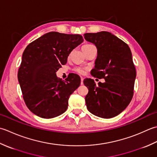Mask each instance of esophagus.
I'll return each instance as SVG.
<instances>
[{"label":"esophagus","instance_id":"obj_1","mask_svg":"<svg viewBox=\"0 0 157 157\" xmlns=\"http://www.w3.org/2000/svg\"><path fill=\"white\" fill-rule=\"evenodd\" d=\"M83 80H84V78H83L82 77H81V85L83 84Z\"/></svg>","mask_w":157,"mask_h":157}]
</instances>
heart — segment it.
<instances>
[{
    "label": "heart",
    "instance_id": "obj_1",
    "mask_svg": "<svg viewBox=\"0 0 157 157\" xmlns=\"http://www.w3.org/2000/svg\"><path fill=\"white\" fill-rule=\"evenodd\" d=\"M86 45H91V44H85L84 46H86ZM75 70L76 72L78 73V74H80V75L84 74V72H85V69L82 68H80V67H78V68H76L75 69Z\"/></svg>",
    "mask_w": 157,
    "mask_h": 157
}]
</instances>
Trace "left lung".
Returning <instances> with one entry per match:
<instances>
[{"label": "left lung", "instance_id": "8db88e82", "mask_svg": "<svg viewBox=\"0 0 157 157\" xmlns=\"http://www.w3.org/2000/svg\"><path fill=\"white\" fill-rule=\"evenodd\" d=\"M84 36L98 49L91 74L105 79L104 82H99L98 86L91 78L84 80L89 89L86 105L95 116L110 119L122 113L133 98L136 70L132 52L125 43L108 32L86 33Z\"/></svg>", "mask_w": 157, "mask_h": 157}]
</instances>
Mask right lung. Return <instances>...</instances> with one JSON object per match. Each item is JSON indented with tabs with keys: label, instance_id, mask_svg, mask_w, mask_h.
<instances>
[{
	"label": "right lung",
	"instance_id": "add662e5",
	"mask_svg": "<svg viewBox=\"0 0 157 157\" xmlns=\"http://www.w3.org/2000/svg\"><path fill=\"white\" fill-rule=\"evenodd\" d=\"M82 42L81 35L50 32L25 48L17 78L25 105L32 113L52 119L67 110L70 95L79 87L81 78L72 74L63 81L56 72Z\"/></svg>",
	"mask_w": 157,
	"mask_h": 157
}]
</instances>
